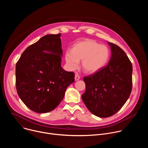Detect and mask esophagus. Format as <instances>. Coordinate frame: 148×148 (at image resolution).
<instances>
[{
	"label": "esophagus",
	"mask_w": 148,
	"mask_h": 148,
	"mask_svg": "<svg viewBox=\"0 0 148 148\" xmlns=\"http://www.w3.org/2000/svg\"><path fill=\"white\" fill-rule=\"evenodd\" d=\"M79 78H80V76L78 74H75V80L77 81V80L79 79Z\"/></svg>",
	"instance_id": "1"
}]
</instances>
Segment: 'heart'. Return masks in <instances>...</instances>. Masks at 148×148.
<instances>
[{"instance_id":"heart-1","label":"heart","mask_w":148,"mask_h":148,"mask_svg":"<svg viewBox=\"0 0 148 148\" xmlns=\"http://www.w3.org/2000/svg\"><path fill=\"white\" fill-rule=\"evenodd\" d=\"M110 58L108 48L97 41L87 39L76 43L72 51L68 50L65 53V60L68 67L76 69L81 61L82 69L87 73H94L102 69Z\"/></svg>"}]
</instances>
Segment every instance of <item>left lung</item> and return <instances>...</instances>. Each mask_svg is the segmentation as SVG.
Returning a JSON list of instances; mask_svg holds the SVG:
<instances>
[{
	"instance_id": "left-lung-1",
	"label": "left lung",
	"mask_w": 148,
	"mask_h": 148,
	"mask_svg": "<svg viewBox=\"0 0 148 148\" xmlns=\"http://www.w3.org/2000/svg\"><path fill=\"white\" fill-rule=\"evenodd\" d=\"M111 57L107 66L84 77L86 90L82 99L94 115L110 117L116 114L129 98L132 88V65L124 51L108 43Z\"/></svg>"
}]
</instances>
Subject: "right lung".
I'll return each instance as SVG.
<instances>
[{"label": "right lung", "instance_id": "right-lung-1", "mask_svg": "<svg viewBox=\"0 0 148 148\" xmlns=\"http://www.w3.org/2000/svg\"><path fill=\"white\" fill-rule=\"evenodd\" d=\"M61 33L48 34L29 46L16 65V87L23 103L37 113L54 110L75 74L61 66Z\"/></svg>", "mask_w": 148, "mask_h": 148}]
</instances>
